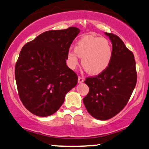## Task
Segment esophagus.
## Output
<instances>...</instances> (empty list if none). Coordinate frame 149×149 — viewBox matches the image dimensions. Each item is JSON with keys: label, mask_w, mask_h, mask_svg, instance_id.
Here are the masks:
<instances>
[{"label": "esophagus", "mask_w": 149, "mask_h": 149, "mask_svg": "<svg viewBox=\"0 0 149 149\" xmlns=\"http://www.w3.org/2000/svg\"><path fill=\"white\" fill-rule=\"evenodd\" d=\"M84 79L81 76L79 77H78V82H79V83H82V82H84Z\"/></svg>", "instance_id": "34e87169"}]
</instances>
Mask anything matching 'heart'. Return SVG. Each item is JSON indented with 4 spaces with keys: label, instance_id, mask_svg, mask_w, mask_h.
Here are the masks:
<instances>
[{
    "label": "heart",
    "instance_id": "heart-1",
    "mask_svg": "<svg viewBox=\"0 0 149 149\" xmlns=\"http://www.w3.org/2000/svg\"><path fill=\"white\" fill-rule=\"evenodd\" d=\"M79 56L82 57L81 64L86 70L90 74H97L109 65L112 47L107 39L87 35L78 40L75 50L68 52V58L72 68L79 64Z\"/></svg>",
    "mask_w": 149,
    "mask_h": 149
}]
</instances>
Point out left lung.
Masks as SVG:
<instances>
[{"label":"left lung","mask_w":149,"mask_h":149,"mask_svg":"<svg viewBox=\"0 0 149 149\" xmlns=\"http://www.w3.org/2000/svg\"><path fill=\"white\" fill-rule=\"evenodd\" d=\"M105 34L112 43L111 61L104 72L86 78L89 92L83 99L88 112L99 120L109 119L125 107L137 79L133 53L116 35Z\"/></svg>","instance_id":"8db88e82"}]
</instances>
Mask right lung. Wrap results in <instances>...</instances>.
<instances>
[{
    "label": "right lung",
    "instance_id": "obj_1",
    "mask_svg": "<svg viewBox=\"0 0 149 149\" xmlns=\"http://www.w3.org/2000/svg\"><path fill=\"white\" fill-rule=\"evenodd\" d=\"M79 32L77 27L48 31L22 47L15 74L19 98L30 112L42 117L53 114L77 85V75L66 59Z\"/></svg>",
    "mask_w": 149,
    "mask_h": 149
}]
</instances>
